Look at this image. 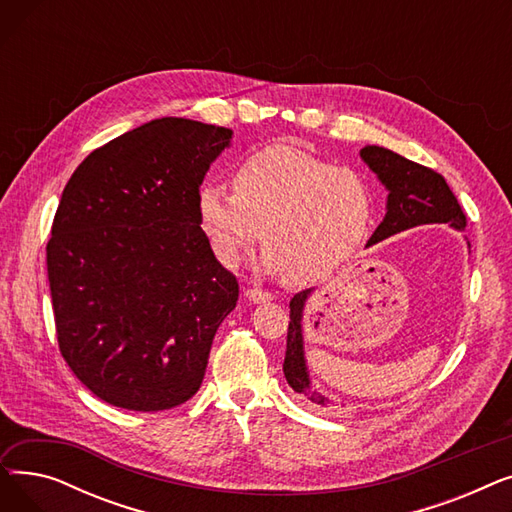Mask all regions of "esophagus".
<instances>
[{"label": "esophagus", "instance_id": "1", "mask_svg": "<svg viewBox=\"0 0 512 512\" xmlns=\"http://www.w3.org/2000/svg\"><path fill=\"white\" fill-rule=\"evenodd\" d=\"M245 297H247L251 303H267V301L274 299V294L267 292V290H259V288H247V290H245Z\"/></svg>", "mask_w": 512, "mask_h": 512}]
</instances>
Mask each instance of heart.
Segmentation results:
<instances>
[{
	"label": "heart",
	"instance_id": "1",
	"mask_svg": "<svg viewBox=\"0 0 512 512\" xmlns=\"http://www.w3.org/2000/svg\"><path fill=\"white\" fill-rule=\"evenodd\" d=\"M197 209L222 263L236 265L261 236L267 270L309 284L332 274L367 238L373 199L357 172L272 145L236 168L234 191L205 182Z\"/></svg>",
	"mask_w": 512,
	"mask_h": 512
}]
</instances>
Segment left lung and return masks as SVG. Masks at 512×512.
Instances as JSON below:
<instances>
[{
    "instance_id": "1",
    "label": "left lung",
    "mask_w": 512,
    "mask_h": 512,
    "mask_svg": "<svg viewBox=\"0 0 512 512\" xmlns=\"http://www.w3.org/2000/svg\"><path fill=\"white\" fill-rule=\"evenodd\" d=\"M361 159L388 191L386 215L382 224L371 234L367 247L398 232L425 224H448L459 232L467 226V218L459 201L452 195L444 176H440L438 172L419 166L415 161L378 145L363 147ZM311 294L313 288H307L294 294L290 301L284 378L294 392L303 394L315 407H332L334 402L313 386L305 359L303 313Z\"/></svg>"
}]
</instances>
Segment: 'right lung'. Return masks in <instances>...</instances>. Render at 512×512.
Masks as SVG:
<instances>
[{
  "label": "right lung",
  "instance_id": "obj_1",
  "mask_svg": "<svg viewBox=\"0 0 512 512\" xmlns=\"http://www.w3.org/2000/svg\"><path fill=\"white\" fill-rule=\"evenodd\" d=\"M232 130L159 118L70 176L47 242L60 353L97 398L166 411L201 388L238 282L215 259L197 193Z\"/></svg>",
  "mask_w": 512,
  "mask_h": 512
}]
</instances>
